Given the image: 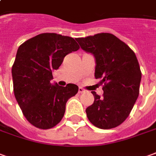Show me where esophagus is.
<instances>
[{"instance_id": "obj_1", "label": "esophagus", "mask_w": 156, "mask_h": 156, "mask_svg": "<svg viewBox=\"0 0 156 156\" xmlns=\"http://www.w3.org/2000/svg\"><path fill=\"white\" fill-rule=\"evenodd\" d=\"M78 91H79V93H83V92H86V90L82 88V87H79V90H78Z\"/></svg>"}]
</instances>
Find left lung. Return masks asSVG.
<instances>
[{
	"instance_id": "1",
	"label": "left lung",
	"mask_w": 156,
	"mask_h": 156,
	"mask_svg": "<svg viewBox=\"0 0 156 156\" xmlns=\"http://www.w3.org/2000/svg\"><path fill=\"white\" fill-rule=\"evenodd\" d=\"M80 48L92 53L96 63L95 78L103 87V97L86 109L90 122L101 129L121 125L128 117L139 94L141 70L133 51L115 35L100 33L77 38Z\"/></svg>"
}]
</instances>
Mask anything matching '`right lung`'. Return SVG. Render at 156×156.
I'll return each instance as SVG.
<instances>
[{"label":"right lung","mask_w":156,"mask_h":156,"mask_svg":"<svg viewBox=\"0 0 156 156\" xmlns=\"http://www.w3.org/2000/svg\"><path fill=\"white\" fill-rule=\"evenodd\" d=\"M79 49L74 38L43 33L19 47L12 68L13 92L23 115L30 124L49 129L58 124L67 101L78 92L76 84H51L52 71L65 56Z\"/></svg>","instance_id":"obj_1"}]
</instances>
